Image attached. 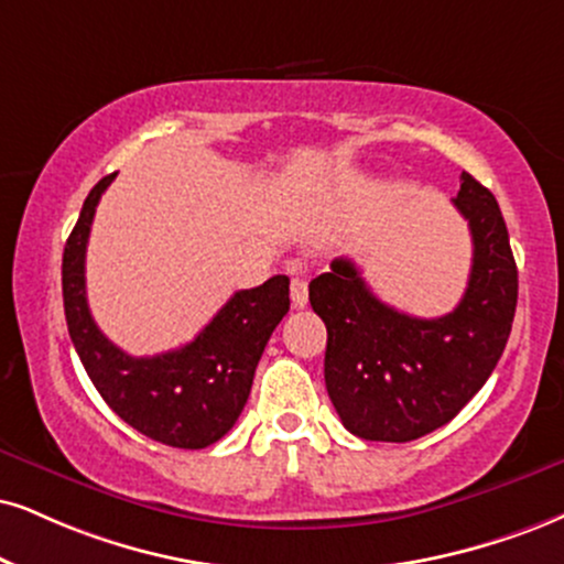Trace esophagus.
<instances>
[{"instance_id": "esophagus-1", "label": "esophagus", "mask_w": 564, "mask_h": 564, "mask_svg": "<svg viewBox=\"0 0 564 564\" xmlns=\"http://www.w3.org/2000/svg\"><path fill=\"white\" fill-rule=\"evenodd\" d=\"M290 297H293L295 308H305V303H308V282L303 276H293V282H290Z\"/></svg>"}]
</instances>
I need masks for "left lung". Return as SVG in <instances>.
Returning a JSON list of instances; mask_svg holds the SVG:
<instances>
[{"instance_id": "1", "label": "left lung", "mask_w": 564, "mask_h": 564, "mask_svg": "<svg viewBox=\"0 0 564 564\" xmlns=\"http://www.w3.org/2000/svg\"><path fill=\"white\" fill-rule=\"evenodd\" d=\"M452 198L474 238V267L455 311L408 316L368 290L350 259L308 284L326 324L324 381L345 429L371 442H413L468 405L495 371L518 305V267L497 198L463 172Z\"/></svg>"}]
</instances>
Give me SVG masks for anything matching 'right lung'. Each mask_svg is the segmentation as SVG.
Masks as SVG:
<instances>
[{
    "mask_svg": "<svg viewBox=\"0 0 564 564\" xmlns=\"http://www.w3.org/2000/svg\"><path fill=\"white\" fill-rule=\"evenodd\" d=\"M94 185L62 253V297L69 339L88 379L120 419L149 440L180 449L219 442L246 408L256 366L271 332L290 311V280L276 274L240 290L193 343L151 358H133L96 326L86 297V246L101 193Z\"/></svg>",
    "mask_w": 564,
    "mask_h": 564,
    "instance_id": "obj_1",
    "label": "right lung"
}]
</instances>
